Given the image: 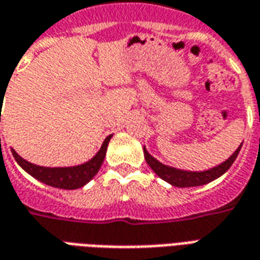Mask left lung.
<instances>
[{
  "label": "left lung",
  "instance_id": "obj_1",
  "mask_svg": "<svg viewBox=\"0 0 260 260\" xmlns=\"http://www.w3.org/2000/svg\"><path fill=\"white\" fill-rule=\"evenodd\" d=\"M241 147H242V143L225 161L218 164L216 167H213V169L205 170V171H186V170H180L166 166V164L160 163L157 158L153 157L152 154L147 152L145 146H143V153H145V158H146L147 164L150 166V169L161 180L169 182L173 186H177V188H191V186L205 185V184H209L212 181L217 180L218 177H221L233 166L234 160L240 153Z\"/></svg>",
  "mask_w": 260,
  "mask_h": 260
}]
</instances>
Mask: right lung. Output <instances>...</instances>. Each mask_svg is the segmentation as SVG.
Here are the masks:
<instances>
[{"label": "right lung", "mask_w": 260, "mask_h": 260, "mask_svg": "<svg viewBox=\"0 0 260 260\" xmlns=\"http://www.w3.org/2000/svg\"><path fill=\"white\" fill-rule=\"evenodd\" d=\"M113 135H108L104 142H103L100 150L94 154V157H91L89 161H86L79 166L74 167H43V166H36V164L29 163L27 160L22 158L12 150L16 163L19 164L22 169L25 170L27 174H30L33 178H36L46 185L59 188V189H78L86 185L89 181L97 174V171L102 167L106 152H107L108 142Z\"/></svg>", "instance_id": "obj_1"}]
</instances>
